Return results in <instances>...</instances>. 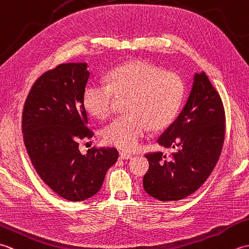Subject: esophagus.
Listing matches in <instances>:
<instances>
[{
	"label": "esophagus",
	"mask_w": 249,
	"mask_h": 249,
	"mask_svg": "<svg viewBox=\"0 0 249 249\" xmlns=\"http://www.w3.org/2000/svg\"><path fill=\"white\" fill-rule=\"evenodd\" d=\"M130 158H133V156L127 154V153L120 152V160H130Z\"/></svg>",
	"instance_id": "obj_1"
}]
</instances>
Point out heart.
I'll use <instances>...</instances> for the list:
<instances>
[{
    "label": "heart",
    "mask_w": 249,
    "mask_h": 249,
    "mask_svg": "<svg viewBox=\"0 0 249 249\" xmlns=\"http://www.w3.org/2000/svg\"><path fill=\"white\" fill-rule=\"evenodd\" d=\"M107 80L88 84L83 105L97 119H107L113 112L116 96H129L128 114L116 118L104 130L106 142L124 151L136 150L150 127L157 130L170 125L184 100L182 79L144 61L115 67Z\"/></svg>",
    "instance_id": "b5f03b06"
}]
</instances>
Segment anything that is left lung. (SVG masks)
I'll return each mask as SVG.
<instances>
[{"label":"left lung","instance_id":"1","mask_svg":"<svg viewBox=\"0 0 249 249\" xmlns=\"http://www.w3.org/2000/svg\"><path fill=\"white\" fill-rule=\"evenodd\" d=\"M226 134L223 100L205 72L196 73L187 103L177 120L158 138V143L171 147L146 153L149 170L143 187L160 201H178L201 187L217 163Z\"/></svg>","mask_w":249,"mask_h":249}]
</instances>
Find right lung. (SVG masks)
Listing matches in <instances>:
<instances>
[{
  "label": "right lung",
  "mask_w": 249,
  "mask_h": 249,
  "mask_svg": "<svg viewBox=\"0 0 249 249\" xmlns=\"http://www.w3.org/2000/svg\"><path fill=\"white\" fill-rule=\"evenodd\" d=\"M86 63L59 64L32 86L22 111V134L32 165L46 185L63 199L83 201L98 193L106 172L119 158L114 147L93 146L87 155L79 142L89 140L83 91Z\"/></svg>",
  "instance_id": "1"
}]
</instances>
